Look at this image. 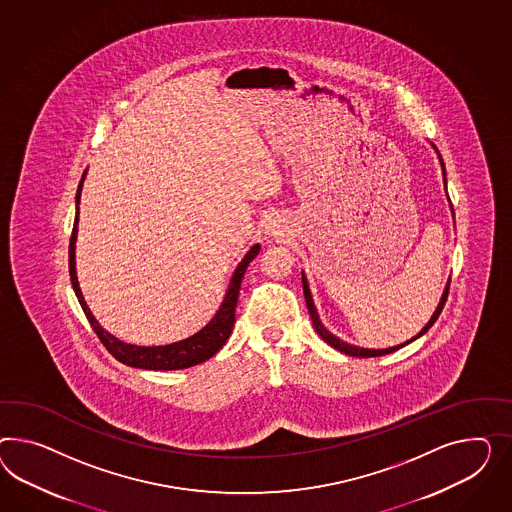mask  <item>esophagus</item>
Segmentation results:
<instances>
[{"mask_svg":"<svg viewBox=\"0 0 512 512\" xmlns=\"http://www.w3.org/2000/svg\"><path fill=\"white\" fill-rule=\"evenodd\" d=\"M277 229H279V227H277L276 221H270V223H268V227H266V231H268V233H272V235H277Z\"/></svg>","mask_w":512,"mask_h":512,"instance_id":"esophagus-1","label":"esophagus"}]
</instances>
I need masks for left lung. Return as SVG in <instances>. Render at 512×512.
Wrapping results in <instances>:
<instances>
[{"instance_id":"obj_1","label":"left lung","mask_w":512,"mask_h":512,"mask_svg":"<svg viewBox=\"0 0 512 512\" xmlns=\"http://www.w3.org/2000/svg\"><path fill=\"white\" fill-rule=\"evenodd\" d=\"M434 147V145H432ZM436 149V147H434ZM438 152V149H436ZM440 156V154H438ZM440 162L443 160L442 156H440ZM443 175H445V169H443ZM302 285H304V296H305V304H307V309H309V315H311V320H313V326H315V330H317L318 335L328 343V345L333 346V348H337L339 352H343L346 356H352V358H376V356H386V354H391V352H395V350H399L402 346L410 345L412 341L415 339H419L423 333H427L430 330V326L438 320L440 317V313H442L443 305L447 302V294H449V285L445 287V292H443L442 300H440V304L436 307V311H434V315L429 320V324L421 330V332L417 333L415 337H412L410 341H406V343H402V345L391 346V348H382V350H373V348H360V346L348 345L345 341H341L339 337H335L333 333L328 332L326 328H324V324L320 322V318H318L317 307L313 304V296H311V291H309V285H307V279H305V274L302 272Z\"/></svg>"}]
</instances>
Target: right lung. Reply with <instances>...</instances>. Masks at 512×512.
I'll return each instance as SVG.
<instances>
[{
    "instance_id": "obj_1",
    "label": "right lung",
    "mask_w": 512,
    "mask_h": 512,
    "mask_svg": "<svg viewBox=\"0 0 512 512\" xmlns=\"http://www.w3.org/2000/svg\"><path fill=\"white\" fill-rule=\"evenodd\" d=\"M83 173L78 192H76V218H74V227H72V235H70L69 244V272L70 281H72V289L78 296V302L82 305L83 313L89 320V324L93 326V330L98 335L100 343L106 346V350L110 352L115 360L125 363L128 367H136V369H149V371H177V369H186V367H194L203 361L210 360L221 346L225 345V341L229 339V335L233 332L235 326V309L238 302V294H240V285L246 274L248 264L257 257V253L261 251V246L255 244L249 249L246 257L236 266L235 274L229 281V289L221 302L220 309L216 311L214 318L208 322L203 330L194 333L188 339H182L179 343H171L164 346H138L128 345L119 341L117 337H113L111 333L106 332L97 322V318L93 317L91 309L83 300L82 291H80V283L76 277V236H78V216H80V195H82Z\"/></svg>"
}]
</instances>
